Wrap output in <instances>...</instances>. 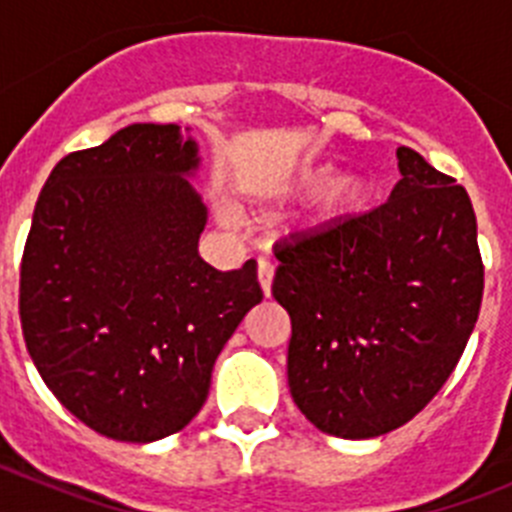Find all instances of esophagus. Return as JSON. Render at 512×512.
Wrapping results in <instances>:
<instances>
[{"instance_id":"esophagus-1","label":"esophagus","mask_w":512,"mask_h":512,"mask_svg":"<svg viewBox=\"0 0 512 512\" xmlns=\"http://www.w3.org/2000/svg\"><path fill=\"white\" fill-rule=\"evenodd\" d=\"M259 284L264 289V295H271V284H274V264L266 259L259 261Z\"/></svg>"}]
</instances>
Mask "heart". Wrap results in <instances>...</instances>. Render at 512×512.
<instances>
[{
    "mask_svg": "<svg viewBox=\"0 0 512 512\" xmlns=\"http://www.w3.org/2000/svg\"><path fill=\"white\" fill-rule=\"evenodd\" d=\"M330 176H333V169L325 164L302 166V169L295 174V179L289 182L287 192H295V194L318 192L320 187H324V184L330 181ZM369 200H372V184L366 182L364 176L359 174L341 176V179L331 182L328 188L320 192L318 202H315V207H312L310 220L315 225L336 223V220H343V217L364 212L366 205H369Z\"/></svg>",
    "mask_w": 512,
    "mask_h": 512,
    "instance_id": "heart-1",
    "label": "heart"
}]
</instances>
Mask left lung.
<instances>
[{"instance_id": "1", "label": "left lung", "mask_w": 512, "mask_h": 512, "mask_svg": "<svg viewBox=\"0 0 512 512\" xmlns=\"http://www.w3.org/2000/svg\"><path fill=\"white\" fill-rule=\"evenodd\" d=\"M390 200L279 246L287 379L318 431L390 433L438 395L477 323L485 266L467 189L397 148Z\"/></svg>"}]
</instances>
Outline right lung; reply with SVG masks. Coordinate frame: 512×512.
Masks as SVG:
<instances>
[{
    "instance_id": "right-lung-1",
    "label": "right lung",
    "mask_w": 512,
    "mask_h": 512,
    "mask_svg": "<svg viewBox=\"0 0 512 512\" xmlns=\"http://www.w3.org/2000/svg\"><path fill=\"white\" fill-rule=\"evenodd\" d=\"M179 125L135 122L51 171L20 266L30 359L63 408L115 441L182 431L212 366L264 292L256 261L217 271Z\"/></svg>"
}]
</instances>
